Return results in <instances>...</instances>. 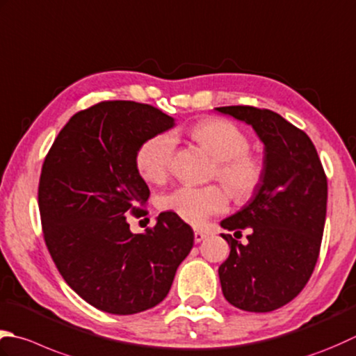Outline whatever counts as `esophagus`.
Here are the masks:
<instances>
[{
  "label": "esophagus",
  "mask_w": 356,
  "mask_h": 356,
  "mask_svg": "<svg viewBox=\"0 0 356 356\" xmlns=\"http://www.w3.org/2000/svg\"><path fill=\"white\" fill-rule=\"evenodd\" d=\"M207 238V234L205 233H202V232H199V229H196V232H194V241H196L197 243L199 242H202Z\"/></svg>",
  "instance_id": "1"
}]
</instances>
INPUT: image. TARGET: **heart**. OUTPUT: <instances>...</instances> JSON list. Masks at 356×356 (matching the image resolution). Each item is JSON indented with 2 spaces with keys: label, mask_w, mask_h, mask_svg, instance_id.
<instances>
[{
  "label": "heart",
  "mask_w": 356,
  "mask_h": 356,
  "mask_svg": "<svg viewBox=\"0 0 356 356\" xmlns=\"http://www.w3.org/2000/svg\"><path fill=\"white\" fill-rule=\"evenodd\" d=\"M190 137L218 160L214 177L225 185L238 200L252 199L266 176L264 160L248 151V136L238 124L225 118H204L190 128ZM174 151L170 134H156L138 146L136 168L151 184H160L168 177ZM228 193L219 185L179 186L160 199V208L179 216L188 224L199 225L210 216L227 211Z\"/></svg>",
  "instance_id": "1"
}]
</instances>
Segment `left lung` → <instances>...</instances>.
Here are the masks:
<instances>
[{"label":"left lung","mask_w":356,"mask_h":356,"mask_svg":"<svg viewBox=\"0 0 356 356\" xmlns=\"http://www.w3.org/2000/svg\"><path fill=\"white\" fill-rule=\"evenodd\" d=\"M252 124L266 145V176L248 205L220 222L228 232L250 229L242 245L222 234L228 259L219 267L222 293L245 312H273L309 282L321 248L327 177L315 145L304 131L270 109L216 108Z\"/></svg>","instance_id":"left-lung-1"}]
</instances>
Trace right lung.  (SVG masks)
Returning <instances> with one entry per match:
<instances>
[{
  "label": "right lung",
  "instance_id": "obj_1",
  "mask_svg": "<svg viewBox=\"0 0 356 356\" xmlns=\"http://www.w3.org/2000/svg\"><path fill=\"white\" fill-rule=\"evenodd\" d=\"M172 127L151 104L100 102L71 117L44 159L38 207L46 247L69 287L102 312L134 315L162 302L193 248V228L170 211L142 234L127 220L145 214L149 197L136 168L138 146Z\"/></svg>",
  "mask_w": 356,
  "mask_h": 356
}]
</instances>
